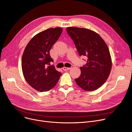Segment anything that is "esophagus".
Segmentation results:
<instances>
[{
  "label": "esophagus",
  "mask_w": 132,
  "mask_h": 132,
  "mask_svg": "<svg viewBox=\"0 0 132 132\" xmlns=\"http://www.w3.org/2000/svg\"><path fill=\"white\" fill-rule=\"evenodd\" d=\"M71 69V68H67V67H65L63 68V70H64V71L68 70H69V69Z\"/></svg>",
  "instance_id": "esophagus-1"
}]
</instances>
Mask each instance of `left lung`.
I'll return each mask as SVG.
<instances>
[{
    "mask_svg": "<svg viewBox=\"0 0 132 132\" xmlns=\"http://www.w3.org/2000/svg\"><path fill=\"white\" fill-rule=\"evenodd\" d=\"M66 30L80 56L87 58L85 65L80 67V75L75 79L76 83L85 91L98 89L106 82L111 70L109 48L100 36L93 31L74 27H67Z\"/></svg>",
    "mask_w": 132,
    "mask_h": 132,
    "instance_id": "8db88e82",
    "label": "left lung"
}]
</instances>
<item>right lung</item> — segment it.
<instances>
[{
	"instance_id": "add662e5",
	"label": "right lung",
	"mask_w": 132,
	"mask_h": 132,
	"mask_svg": "<svg viewBox=\"0 0 132 132\" xmlns=\"http://www.w3.org/2000/svg\"><path fill=\"white\" fill-rule=\"evenodd\" d=\"M63 29L51 28L38 33L27 44L23 52L21 65L23 75L28 84L40 92L48 91L55 86L62 74L56 70L50 51L57 42Z\"/></svg>"
}]
</instances>
